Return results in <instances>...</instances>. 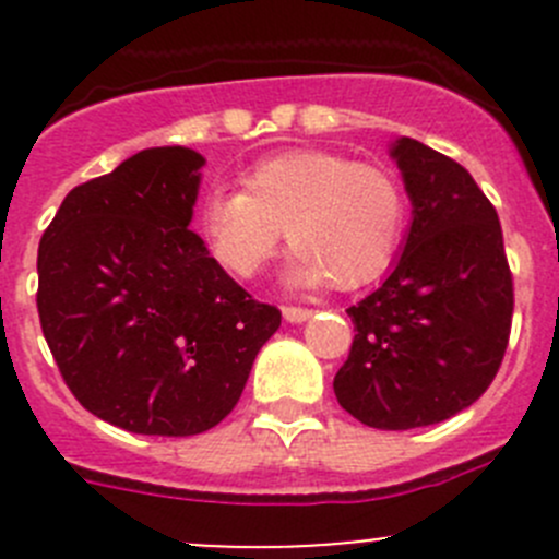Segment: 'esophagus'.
<instances>
[{"label":"esophagus","instance_id":"1","mask_svg":"<svg viewBox=\"0 0 559 559\" xmlns=\"http://www.w3.org/2000/svg\"><path fill=\"white\" fill-rule=\"evenodd\" d=\"M311 316V308H284V319L289 321V324H302V321H308Z\"/></svg>","mask_w":559,"mask_h":559}]
</instances>
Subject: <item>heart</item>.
Listing matches in <instances>:
<instances>
[{
    "label": "heart",
    "instance_id": "1",
    "mask_svg": "<svg viewBox=\"0 0 559 559\" xmlns=\"http://www.w3.org/2000/svg\"><path fill=\"white\" fill-rule=\"evenodd\" d=\"M243 189H211L197 224L227 273L251 278L286 243V281L311 289L370 284L392 264L405 233L403 183L381 165L330 151H286L243 173Z\"/></svg>",
    "mask_w": 559,
    "mask_h": 559
}]
</instances>
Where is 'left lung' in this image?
<instances>
[{"label": "left lung", "instance_id": "8db88e82", "mask_svg": "<svg viewBox=\"0 0 559 559\" xmlns=\"http://www.w3.org/2000/svg\"><path fill=\"white\" fill-rule=\"evenodd\" d=\"M411 227L384 284L348 308L352 354L332 389L376 430L438 425L476 403L509 346L514 286L492 202L449 156L397 138Z\"/></svg>", "mask_w": 559, "mask_h": 559}]
</instances>
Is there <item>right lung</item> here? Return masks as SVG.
Segmentation results:
<instances>
[{
  "mask_svg": "<svg viewBox=\"0 0 559 559\" xmlns=\"http://www.w3.org/2000/svg\"><path fill=\"white\" fill-rule=\"evenodd\" d=\"M202 167L183 145L140 151L75 186L39 240V324L67 386L138 436L216 427L281 326L189 229Z\"/></svg>",
  "mask_w": 559,
  "mask_h": 559,
  "instance_id": "1",
  "label": "right lung"
}]
</instances>
